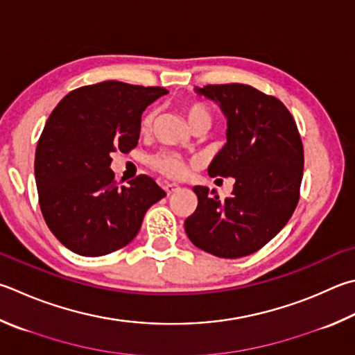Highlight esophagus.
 <instances>
[{"mask_svg": "<svg viewBox=\"0 0 355 355\" xmlns=\"http://www.w3.org/2000/svg\"><path fill=\"white\" fill-rule=\"evenodd\" d=\"M178 189H180V186L175 184V183H166V184H164V191H166L167 196L173 194V192H177Z\"/></svg>", "mask_w": 355, "mask_h": 355, "instance_id": "obj_1", "label": "esophagus"}]
</instances>
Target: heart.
I'll use <instances>...</instances> for the list:
<instances>
[{"label":"heart","instance_id":"1","mask_svg":"<svg viewBox=\"0 0 355 355\" xmlns=\"http://www.w3.org/2000/svg\"><path fill=\"white\" fill-rule=\"evenodd\" d=\"M186 114H188L191 125H196L200 121L211 122V112L208 110V107H205L203 104H189L186 107ZM155 118H157L155 108H150V110L146 112L143 119H141V128H143V132L150 130L153 122H155ZM150 166L153 169H157L158 172L163 173V175L171 177V178L183 177L186 172V163L182 158V155L171 150L158 152L153 157H150Z\"/></svg>","mask_w":355,"mask_h":355}]
</instances>
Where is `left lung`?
Segmentation results:
<instances>
[{
	"label": "left lung",
	"mask_w": 355,
	"mask_h": 355,
	"mask_svg": "<svg viewBox=\"0 0 355 355\" xmlns=\"http://www.w3.org/2000/svg\"><path fill=\"white\" fill-rule=\"evenodd\" d=\"M220 107L227 144L211 161L209 177H233L231 196L196 186L197 209L184 231L200 250L225 259L248 256L286 227L298 205L304 152L292 114L273 96L243 83L196 87Z\"/></svg>",
	"instance_id": "8db88e82"
}]
</instances>
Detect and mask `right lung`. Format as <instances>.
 Listing matches in <instances>:
<instances>
[{
  "label": "right lung",
  "mask_w": 355,
  "mask_h": 355,
  "mask_svg": "<svg viewBox=\"0 0 355 355\" xmlns=\"http://www.w3.org/2000/svg\"><path fill=\"white\" fill-rule=\"evenodd\" d=\"M164 94L107 80L68 93L51 113L35 150V183L44 220L68 250L96 257L125 247L166 196L147 175L118 188L110 169L113 152L137 147L143 112Z\"/></svg>",
  "instance_id": "add662e5"
}]
</instances>
